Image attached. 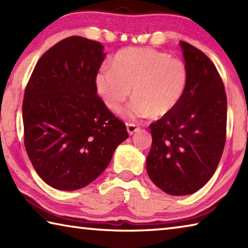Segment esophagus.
Instances as JSON below:
<instances>
[{
    "mask_svg": "<svg viewBox=\"0 0 248 248\" xmlns=\"http://www.w3.org/2000/svg\"><path fill=\"white\" fill-rule=\"evenodd\" d=\"M139 129H140V127H138V125H136L134 124H127V130H128V133L130 134V136H132V134L134 132H137Z\"/></svg>",
    "mask_w": 248,
    "mask_h": 248,
    "instance_id": "34e87169",
    "label": "esophagus"
}]
</instances>
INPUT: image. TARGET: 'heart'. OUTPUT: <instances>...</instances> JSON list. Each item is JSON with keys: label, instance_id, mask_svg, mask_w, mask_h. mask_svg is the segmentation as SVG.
I'll use <instances>...</instances> for the list:
<instances>
[{"label": "heart", "instance_id": "b5f03b06", "mask_svg": "<svg viewBox=\"0 0 248 248\" xmlns=\"http://www.w3.org/2000/svg\"><path fill=\"white\" fill-rule=\"evenodd\" d=\"M189 72L178 58L153 48H125L95 75V87L104 104L120 111L131 94L133 100L125 109L131 119L152 115L164 117L182 102Z\"/></svg>", "mask_w": 248, "mask_h": 248}]
</instances>
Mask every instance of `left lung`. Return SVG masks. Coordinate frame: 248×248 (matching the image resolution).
I'll return each mask as SVG.
<instances>
[{"mask_svg": "<svg viewBox=\"0 0 248 248\" xmlns=\"http://www.w3.org/2000/svg\"><path fill=\"white\" fill-rule=\"evenodd\" d=\"M189 81L182 102L150 124L152 146L146 171L171 196L194 194L215 174L226 140V93L216 65L180 41Z\"/></svg>", "mask_w": 248, "mask_h": 248, "instance_id": "1", "label": "left lung"}]
</instances>
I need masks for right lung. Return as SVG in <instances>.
<instances>
[{"instance_id":"1","label":"right lung","mask_w":248,"mask_h":248,"mask_svg":"<svg viewBox=\"0 0 248 248\" xmlns=\"http://www.w3.org/2000/svg\"><path fill=\"white\" fill-rule=\"evenodd\" d=\"M103 49L79 36L59 41L37 62L25 90V149L37 174L56 189L91 184L129 137L96 92Z\"/></svg>"}]
</instances>
